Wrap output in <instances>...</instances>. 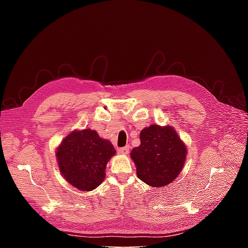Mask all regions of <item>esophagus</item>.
I'll list each match as a JSON object with an SVG mask.
<instances>
[{
    "instance_id": "obj_1",
    "label": "esophagus",
    "mask_w": 248,
    "mask_h": 248,
    "mask_svg": "<svg viewBox=\"0 0 248 248\" xmlns=\"http://www.w3.org/2000/svg\"><path fill=\"white\" fill-rule=\"evenodd\" d=\"M118 152L120 154H123V155L128 154V152H129V146H125V147H122V148H119L118 149Z\"/></svg>"
}]
</instances>
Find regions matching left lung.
<instances>
[{
    "label": "left lung",
    "instance_id": "obj_1",
    "mask_svg": "<svg viewBox=\"0 0 248 248\" xmlns=\"http://www.w3.org/2000/svg\"><path fill=\"white\" fill-rule=\"evenodd\" d=\"M140 145L130 153L139 179L152 187L169 185L184 167V142L171 126L150 125L140 131Z\"/></svg>",
    "mask_w": 248,
    "mask_h": 248
}]
</instances>
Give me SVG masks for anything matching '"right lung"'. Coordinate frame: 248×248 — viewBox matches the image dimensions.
Returning a JSON list of instances; mask_svg holds the SVG:
<instances>
[{"instance_id":"1","label":"right lung","mask_w":248,"mask_h":248,"mask_svg":"<svg viewBox=\"0 0 248 248\" xmlns=\"http://www.w3.org/2000/svg\"><path fill=\"white\" fill-rule=\"evenodd\" d=\"M59 169L66 181L82 191H91L106 178L107 163L116 150L108 140L90 128L74 130L56 151Z\"/></svg>"}]
</instances>
